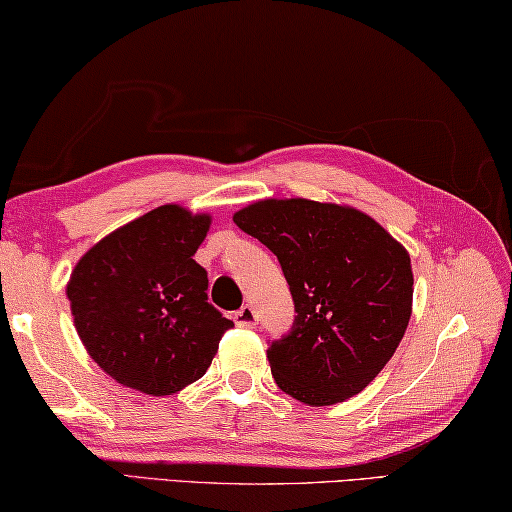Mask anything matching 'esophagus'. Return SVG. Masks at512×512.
I'll return each instance as SVG.
<instances>
[{
    "label": "esophagus",
    "instance_id": "34e87169",
    "mask_svg": "<svg viewBox=\"0 0 512 512\" xmlns=\"http://www.w3.org/2000/svg\"><path fill=\"white\" fill-rule=\"evenodd\" d=\"M233 322H236L238 326H256L258 324V315L254 308H251L249 304H245L240 308V311H236V315H233Z\"/></svg>",
    "mask_w": 512,
    "mask_h": 512
}]
</instances>
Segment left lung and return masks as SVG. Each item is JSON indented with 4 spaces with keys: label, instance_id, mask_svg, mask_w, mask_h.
Segmentation results:
<instances>
[{
    "label": "left lung",
    "instance_id": "8db88e82",
    "mask_svg": "<svg viewBox=\"0 0 512 512\" xmlns=\"http://www.w3.org/2000/svg\"><path fill=\"white\" fill-rule=\"evenodd\" d=\"M279 258L295 322L267 347L286 395L331 406L358 395L395 354L413 306L410 256L370 215L311 199H263L233 215Z\"/></svg>",
    "mask_w": 512,
    "mask_h": 512
}]
</instances>
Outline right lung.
Wrapping results in <instances>:
<instances>
[{"label": "right lung", "instance_id": "add662e5", "mask_svg": "<svg viewBox=\"0 0 512 512\" xmlns=\"http://www.w3.org/2000/svg\"><path fill=\"white\" fill-rule=\"evenodd\" d=\"M211 215L158 206L81 256L67 283L90 358L117 383L165 397L201 379L233 322L208 304L195 258Z\"/></svg>", "mask_w": 512, "mask_h": 512}]
</instances>
